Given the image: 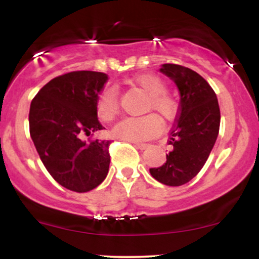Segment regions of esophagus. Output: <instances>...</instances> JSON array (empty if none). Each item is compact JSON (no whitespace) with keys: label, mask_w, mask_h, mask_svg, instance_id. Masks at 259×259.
<instances>
[{"label":"esophagus","mask_w":259,"mask_h":259,"mask_svg":"<svg viewBox=\"0 0 259 259\" xmlns=\"http://www.w3.org/2000/svg\"><path fill=\"white\" fill-rule=\"evenodd\" d=\"M134 146H135L136 148H139V150H146V148L150 146L148 144H140V142H133Z\"/></svg>","instance_id":"1"}]
</instances>
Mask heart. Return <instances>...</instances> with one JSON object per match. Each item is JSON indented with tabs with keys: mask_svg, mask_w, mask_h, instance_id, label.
<instances>
[{
	"mask_svg": "<svg viewBox=\"0 0 259 259\" xmlns=\"http://www.w3.org/2000/svg\"><path fill=\"white\" fill-rule=\"evenodd\" d=\"M134 84L148 95L145 111H156L164 119H171L177 113L178 105L170 95L165 94L167 85L154 74H142L134 79ZM96 112L101 120L109 123L119 113V96L115 89L107 88L100 94ZM160 121L156 114L138 118H125L113 127V135L129 142H142L154 138L160 132Z\"/></svg>",
	"mask_w": 259,
	"mask_h": 259,
	"instance_id": "heart-1",
	"label": "heart"
}]
</instances>
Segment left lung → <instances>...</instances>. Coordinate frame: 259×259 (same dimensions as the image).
Returning a JSON list of instances; mask_svg holds the SVG:
<instances>
[{
  "instance_id": "1",
  "label": "left lung",
  "mask_w": 259,
  "mask_h": 259,
  "mask_svg": "<svg viewBox=\"0 0 259 259\" xmlns=\"http://www.w3.org/2000/svg\"><path fill=\"white\" fill-rule=\"evenodd\" d=\"M159 72L175 82L180 103L168 142L173 150L167 162L150 173L164 185L180 186L195 178L209 157L218 138L221 111L215 92L198 73L169 63L162 64Z\"/></svg>"
}]
</instances>
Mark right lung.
I'll list each match as a JSON object with an SVG mask.
<instances>
[{"mask_svg":"<svg viewBox=\"0 0 259 259\" xmlns=\"http://www.w3.org/2000/svg\"><path fill=\"white\" fill-rule=\"evenodd\" d=\"M107 80L100 72L67 73L47 82L31 101L29 126L38 156L53 179L72 191H90L108 174L111 141L82 140L105 129L96 102Z\"/></svg>","mask_w":259,"mask_h":259,"instance_id":"right-lung-1","label":"right lung"}]
</instances>
